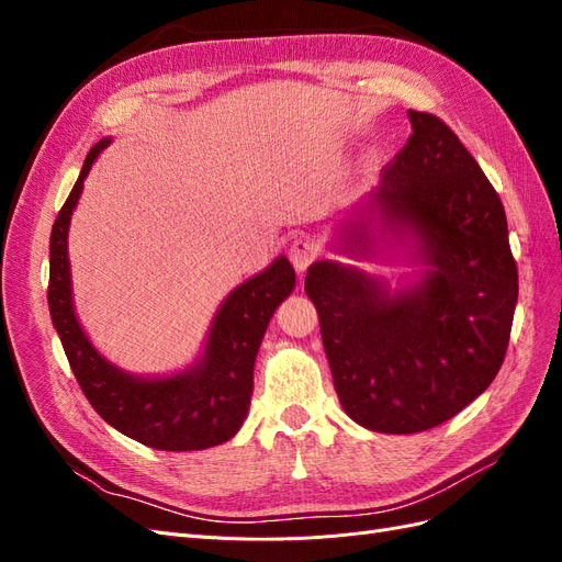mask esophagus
<instances>
[{"label":"esophagus","instance_id":"1","mask_svg":"<svg viewBox=\"0 0 562 562\" xmlns=\"http://www.w3.org/2000/svg\"><path fill=\"white\" fill-rule=\"evenodd\" d=\"M288 258L297 271H307V267L318 258V246L312 239H297L288 250Z\"/></svg>","mask_w":562,"mask_h":562}]
</instances>
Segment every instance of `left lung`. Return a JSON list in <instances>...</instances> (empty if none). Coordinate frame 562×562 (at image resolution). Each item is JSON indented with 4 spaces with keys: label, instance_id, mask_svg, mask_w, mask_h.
I'll return each mask as SVG.
<instances>
[{
    "label": "left lung",
    "instance_id": "1",
    "mask_svg": "<svg viewBox=\"0 0 562 562\" xmlns=\"http://www.w3.org/2000/svg\"><path fill=\"white\" fill-rule=\"evenodd\" d=\"M413 135L368 199L339 220L333 250L419 274L391 288L356 265L318 260L304 291L318 312L345 413L380 434L438 427L479 398L504 363L518 269L502 201L457 135L407 110Z\"/></svg>",
    "mask_w": 562,
    "mask_h": 562
}]
</instances>
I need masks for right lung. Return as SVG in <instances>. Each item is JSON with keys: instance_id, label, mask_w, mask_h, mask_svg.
<instances>
[{"instance_id": "right-lung-1", "label": "right lung", "mask_w": 562, "mask_h": 562, "mask_svg": "<svg viewBox=\"0 0 562 562\" xmlns=\"http://www.w3.org/2000/svg\"><path fill=\"white\" fill-rule=\"evenodd\" d=\"M112 138L91 147L70 196L50 229L48 312L75 378L110 427L143 446L182 452L225 443L248 415L252 368L269 318L293 293L295 269L285 255L236 285L220 304L199 359L176 375H133L100 353L75 314L67 232L83 180Z\"/></svg>"}]
</instances>
